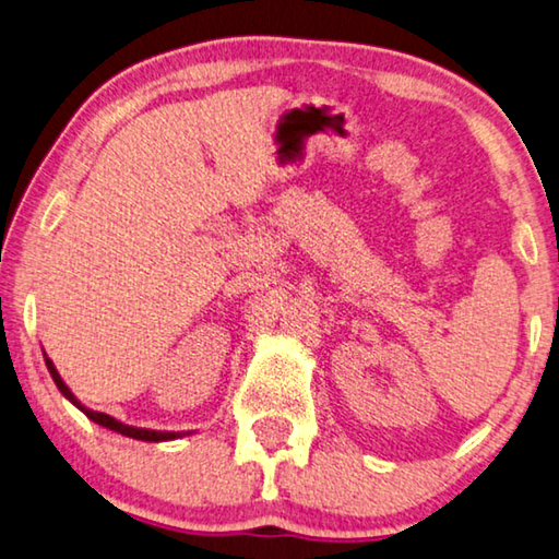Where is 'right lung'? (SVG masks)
Instances as JSON below:
<instances>
[{
	"label": "right lung",
	"mask_w": 559,
	"mask_h": 559,
	"mask_svg": "<svg viewBox=\"0 0 559 559\" xmlns=\"http://www.w3.org/2000/svg\"><path fill=\"white\" fill-rule=\"evenodd\" d=\"M47 366H49V373H51V379H53V383H57L59 386V391L63 393V396H67L73 406H79L81 411H84V414L94 420V424H98V426H104V428H111V431H116V433H121V436H128V438H139V441H173V438H178L180 433H166V431H145V428H133V426H126V424H121V420H116V418H111V416H106V414H98V411H91V408H86V406H81L79 401H76V396H73V393L69 391V386L67 383L61 381V377H59V371L53 369V364L47 359Z\"/></svg>",
	"instance_id": "1"
}]
</instances>
